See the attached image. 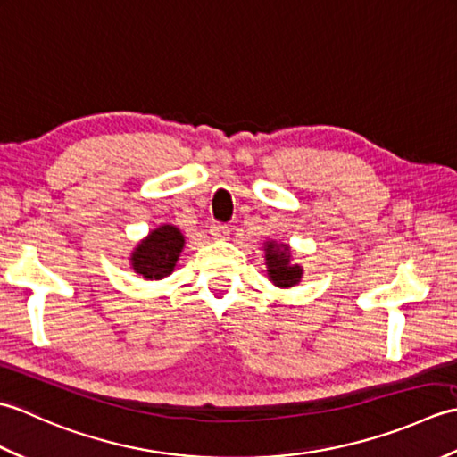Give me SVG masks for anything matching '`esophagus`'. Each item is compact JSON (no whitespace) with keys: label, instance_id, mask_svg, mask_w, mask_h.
<instances>
[{"label":"esophagus","instance_id":"obj_1","mask_svg":"<svg viewBox=\"0 0 457 457\" xmlns=\"http://www.w3.org/2000/svg\"><path fill=\"white\" fill-rule=\"evenodd\" d=\"M210 231H212L213 239H226L229 234V228L223 226V223H213Z\"/></svg>","mask_w":457,"mask_h":457}]
</instances>
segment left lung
I'll return each mask as SVG.
<instances>
[{"instance_id":"8db88e82","label":"left lung","mask_w":457,"mask_h":457,"mask_svg":"<svg viewBox=\"0 0 457 457\" xmlns=\"http://www.w3.org/2000/svg\"><path fill=\"white\" fill-rule=\"evenodd\" d=\"M265 261L267 275L273 280L275 287L288 288L300 283L303 278V267L290 263V249L285 244L267 241L265 244Z\"/></svg>"}]
</instances>
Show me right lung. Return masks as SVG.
Instances as JSON below:
<instances>
[{
  "instance_id": "add662e5",
  "label": "right lung",
  "mask_w": 457,
  "mask_h": 457,
  "mask_svg": "<svg viewBox=\"0 0 457 457\" xmlns=\"http://www.w3.org/2000/svg\"><path fill=\"white\" fill-rule=\"evenodd\" d=\"M184 247V236L179 228L164 226L153 229L131 253L133 270L143 278L161 280L169 277L180 257Z\"/></svg>"
}]
</instances>
